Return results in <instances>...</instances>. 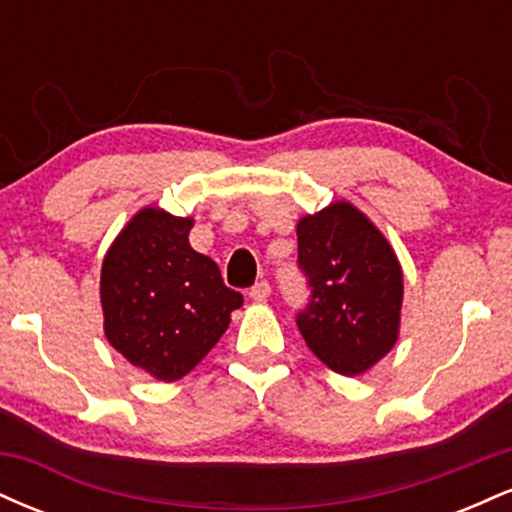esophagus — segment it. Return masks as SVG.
Masks as SVG:
<instances>
[{
    "instance_id": "34e87169",
    "label": "esophagus",
    "mask_w": 512,
    "mask_h": 512,
    "mask_svg": "<svg viewBox=\"0 0 512 512\" xmlns=\"http://www.w3.org/2000/svg\"><path fill=\"white\" fill-rule=\"evenodd\" d=\"M269 293H272V286H269L267 279H262V281H257V284L250 289V298H252V301H257V303H264L269 298Z\"/></svg>"
}]
</instances>
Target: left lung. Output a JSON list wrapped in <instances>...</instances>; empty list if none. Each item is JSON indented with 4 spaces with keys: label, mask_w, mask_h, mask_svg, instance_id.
<instances>
[{
    "label": "left lung",
    "mask_w": 512,
    "mask_h": 512,
    "mask_svg": "<svg viewBox=\"0 0 512 512\" xmlns=\"http://www.w3.org/2000/svg\"><path fill=\"white\" fill-rule=\"evenodd\" d=\"M296 233L298 269L310 289L298 330L334 373H366L397 342L402 269L395 252L346 202L305 216Z\"/></svg>",
    "instance_id": "obj_1"
}]
</instances>
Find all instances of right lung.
I'll return each instance as SVG.
<instances>
[{"instance_id":"1","label":"right lung","mask_w":512,"mask_h":512,"mask_svg":"<svg viewBox=\"0 0 512 512\" xmlns=\"http://www.w3.org/2000/svg\"><path fill=\"white\" fill-rule=\"evenodd\" d=\"M192 219L142 209L110 245L101 269L105 337L132 366L170 383L202 361L243 296L190 248Z\"/></svg>"}]
</instances>
